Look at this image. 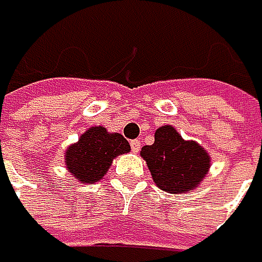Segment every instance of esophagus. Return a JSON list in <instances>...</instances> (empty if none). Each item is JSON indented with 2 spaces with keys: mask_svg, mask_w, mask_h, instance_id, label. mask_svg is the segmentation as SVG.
<instances>
[{
  "mask_svg": "<svg viewBox=\"0 0 262 262\" xmlns=\"http://www.w3.org/2000/svg\"><path fill=\"white\" fill-rule=\"evenodd\" d=\"M140 140H132V142H130V148H132V151H138V150H140Z\"/></svg>",
  "mask_w": 262,
  "mask_h": 262,
  "instance_id": "1",
  "label": "esophagus"
}]
</instances>
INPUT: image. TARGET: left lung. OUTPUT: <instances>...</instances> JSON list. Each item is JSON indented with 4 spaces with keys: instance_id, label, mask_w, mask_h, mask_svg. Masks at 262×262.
Returning <instances> with one entry per match:
<instances>
[{
    "instance_id": "obj_1",
    "label": "left lung",
    "mask_w": 262,
    "mask_h": 262,
    "mask_svg": "<svg viewBox=\"0 0 262 262\" xmlns=\"http://www.w3.org/2000/svg\"><path fill=\"white\" fill-rule=\"evenodd\" d=\"M142 157L160 189L169 194L192 191L210 166V157L195 142L183 140L174 127L164 125L155 132V143L145 145Z\"/></svg>"
}]
</instances>
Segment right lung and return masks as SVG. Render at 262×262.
<instances>
[{"label":"right lung","instance_id":"obj_1","mask_svg":"<svg viewBox=\"0 0 262 262\" xmlns=\"http://www.w3.org/2000/svg\"><path fill=\"white\" fill-rule=\"evenodd\" d=\"M130 151V145L120 134H109L104 127H91L78 143L67 150V168L81 183H98L111 168L112 160Z\"/></svg>","mask_w":262,"mask_h":262}]
</instances>
